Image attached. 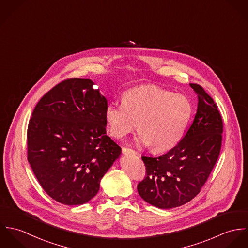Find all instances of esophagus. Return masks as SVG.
<instances>
[{
	"instance_id": "esophagus-1",
	"label": "esophagus",
	"mask_w": 248,
	"mask_h": 248,
	"mask_svg": "<svg viewBox=\"0 0 248 248\" xmlns=\"http://www.w3.org/2000/svg\"><path fill=\"white\" fill-rule=\"evenodd\" d=\"M122 152L125 155H137L136 151H134L133 149H130V148H125V147L122 148Z\"/></svg>"
}]
</instances>
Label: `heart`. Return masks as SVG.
<instances>
[{
	"mask_svg": "<svg viewBox=\"0 0 248 248\" xmlns=\"http://www.w3.org/2000/svg\"><path fill=\"white\" fill-rule=\"evenodd\" d=\"M193 113L190 100L156 86L132 89L122 102H111L105 109L107 129L115 139H123L139 122L138 141L155 152L175 147L182 139Z\"/></svg>",
	"mask_w": 248,
	"mask_h": 248,
	"instance_id": "heart-1",
	"label": "heart"
}]
</instances>
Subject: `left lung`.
Masks as SVG:
<instances>
[{"mask_svg": "<svg viewBox=\"0 0 248 248\" xmlns=\"http://www.w3.org/2000/svg\"><path fill=\"white\" fill-rule=\"evenodd\" d=\"M198 95L194 121L183 139L156 157L142 156L146 177L138 185L142 199L157 208L169 209L194 199L217 160L222 119L212 98L202 86L190 84Z\"/></svg>", "mask_w": 248, "mask_h": 248, "instance_id": "1", "label": "left lung"}]
</instances>
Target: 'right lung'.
Returning a JSON list of instances; mask_svg holds the SVG:
<instances>
[{"label": "right lung", "instance_id": "add662e5", "mask_svg": "<svg viewBox=\"0 0 248 248\" xmlns=\"http://www.w3.org/2000/svg\"><path fill=\"white\" fill-rule=\"evenodd\" d=\"M91 79L65 80L37 103L28 128V160L45 192L66 205L91 201L119 157L106 134V97Z\"/></svg>", "mask_w": 248, "mask_h": 248}]
</instances>
